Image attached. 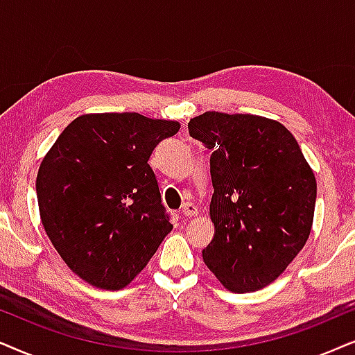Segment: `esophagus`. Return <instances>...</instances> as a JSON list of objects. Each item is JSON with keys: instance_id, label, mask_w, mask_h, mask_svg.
<instances>
[{"instance_id": "1", "label": "esophagus", "mask_w": 355, "mask_h": 355, "mask_svg": "<svg viewBox=\"0 0 355 355\" xmlns=\"http://www.w3.org/2000/svg\"><path fill=\"white\" fill-rule=\"evenodd\" d=\"M182 212H183V214H185L187 217H193V216L198 214V206L195 205V202L187 201L185 205L182 206Z\"/></svg>"}]
</instances>
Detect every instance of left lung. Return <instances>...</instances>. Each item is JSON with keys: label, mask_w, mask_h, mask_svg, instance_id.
<instances>
[{"label": "left lung", "mask_w": 355, "mask_h": 355, "mask_svg": "<svg viewBox=\"0 0 355 355\" xmlns=\"http://www.w3.org/2000/svg\"><path fill=\"white\" fill-rule=\"evenodd\" d=\"M188 131L212 150L209 216L216 232L202 259L229 291L263 289L309 239L315 175L279 121L206 112L191 118Z\"/></svg>", "instance_id": "left-lung-1"}]
</instances>
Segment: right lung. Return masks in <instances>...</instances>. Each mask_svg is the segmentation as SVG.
I'll list each match as a JSON object with an SVG mask.
<instances>
[{
    "label": "right lung",
    "instance_id": "right-lung-1",
    "mask_svg": "<svg viewBox=\"0 0 355 355\" xmlns=\"http://www.w3.org/2000/svg\"><path fill=\"white\" fill-rule=\"evenodd\" d=\"M177 121L91 113L71 121L37 173L40 219L63 261L89 284L128 286L172 230L149 165Z\"/></svg>",
    "mask_w": 355,
    "mask_h": 355
}]
</instances>
